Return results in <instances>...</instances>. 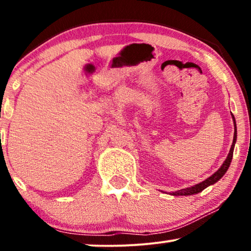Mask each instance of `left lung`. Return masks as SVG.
<instances>
[{
  "label": "left lung",
  "mask_w": 251,
  "mask_h": 251,
  "mask_svg": "<svg viewBox=\"0 0 251 251\" xmlns=\"http://www.w3.org/2000/svg\"><path fill=\"white\" fill-rule=\"evenodd\" d=\"M233 120H234V116H233ZM234 126H235V120H234ZM235 142H236V126H235V131H234V137H233V143H232L231 150H229L228 155H227V157H226V160L224 161V163H223V166L219 168V169L216 171L214 175H211V176L207 178L205 180L201 181L200 184H197V185H194V186H191V187L183 188V190L175 192V193H173V195H192V194L200 193L201 191H203L205 187L209 186V185L215 184L216 181H218L219 179H221V178L225 175L226 171H227L229 164H231L232 156H233V150H234Z\"/></svg>",
  "instance_id": "left-lung-1"
}]
</instances>
